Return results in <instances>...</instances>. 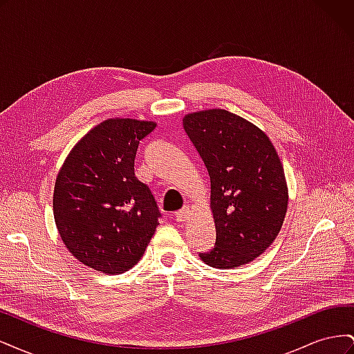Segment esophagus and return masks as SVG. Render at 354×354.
Masks as SVG:
<instances>
[{
    "instance_id": "esophagus-1",
    "label": "esophagus",
    "mask_w": 354,
    "mask_h": 354,
    "mask_svg": "<svg viewBox=\"0 0 354 354\" xmlns=\"http://www.w3.org/2000/svg\"><path fill=\"white\" fill-rule=\"evenodd\" d=\"M174 217L177 221H186V218L189 217V207H183L180 211H177Z\"/></svg>"
}]
</instances>
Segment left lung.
I'll use <instances>...</instances> for the list:
<instances>
[{
  "instance_id": "8db88e82",
  "label": "left lung",
  "mask_w": 354,
  "mask_h": 354,
  "mask_svg": "<svg viewBox=\"0 0 354 354\" xmlns=\"http://www.w3.org/2000/svg\"><path fill=\"white\" fill-rule=\"evenodd\" d=\"M211 181L216 245L199 252L216 269H233L263 254L285 220L288 187L270 138L243 118L208 109L183 118Z\"/></svg>"
}]
</instances>
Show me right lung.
<instances>
[{"mask_svg": "<svg viewBox=\"0 0 354 354\" xmlns=\"http://www.w3.org/2000/svg\"><path fill=\"white\" fill-rule=\"evenodd\" d=\"M152 121L112 118L73 146L55 185L53 212L63 243L91 269L121 274L140 261L160 212L134 174L138 143Z\"/></svg>", "mask_w": 354, "mask_h": 354, "instance_id": "add662e5", "label": "right lung"}]
</instances>
